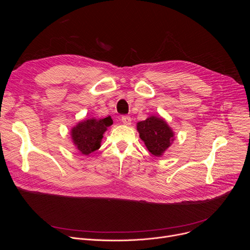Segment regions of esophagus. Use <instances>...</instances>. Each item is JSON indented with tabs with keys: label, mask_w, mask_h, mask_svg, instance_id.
I'll list each match as a JSON object with an SVG mask.
<instances>
[{
	"label": "esophagus",
	"mask_w": 250,
	"mask_h": 250,
	"mask_svg": "<svg viewBox=\"0 0 250 250\" xmlns=\"http://www.w3.org/2000/svg\"><path fill=\"white\" fill-rule=\"evenodd\" d=\"M121 121H122V123L125 124V125H130V123H131V119H130V117H128V116H123V117L121 118Z\"/></svg>",
	"instance_id": "obj_1"
}]
</instances>
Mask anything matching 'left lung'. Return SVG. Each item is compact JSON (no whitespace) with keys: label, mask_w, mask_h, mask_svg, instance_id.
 <instances>
[{"label":"left lung","mask_w":250,"mask_h":250,"mask_svg":"<svg viewBox=\"0 0 250 250\" xmlns=\"http://www.w3.org/2000/svg\"><path fill=\"white\" fill-rule=\"evenodd\" d=\"M140 138L155 156H161L173 141V132L165 121L154 116L137 124Z\"/></svg>","instance_id":"8db88e82"}]
</instances>
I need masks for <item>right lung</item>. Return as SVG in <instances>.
I'll list each match as a JSON object with an SVG mask.
<instances>
[{
    "instance_id": "1",
    "label": "right lung",
    "mask_w": 250,
    "mask_h": 250,
    "mask_svg": "<svg viewBox=\"0 0 250 250\" xmlns=\"http://www.w3.org/2000/svg\"><path fill=\"white\" fill-rule=\"evenodd\" d=\"M110 119H89L79 123L71 131L74 145L81 154L88 155L101 146V140L106 127L110 126Z\"/></svg>"
}]
</instances>
